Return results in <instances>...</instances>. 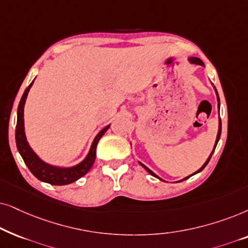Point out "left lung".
Listing matches in <instances>:
<instances>
[{
  "mask_svg": "<svg viewBox=\"0 0 248 248\" xmlns=\"http://www.w3.org/2000/svg\"><path fill=\"white\" fill-rule=\"evenodd\" d=\"M189 61H190V63H193V64H199V65H204V63H203V62H202V61H201L199 58H190V59H189ZM217 102H220V100H219V95H217ZM219 108H220V103H219ZM220 136H221V120H219V131H217V136L216 145H214V150H216V147H217V141H219V140H220ZM214 150H213V152H214ZM213 152H212V153H211V155H210V157H209V158H207V160H206V162H205V163H204V166H203L202 168H201V169H200L199 171H197V172H200V171H202V170L204 169V168H205V167H206V164H207V163H209V161H210V158H211V156H212ZM140 166H143V167L145 168V170H146L148 173H150V174H152V176H154V177H156V178H158V177L156 176V174H155V173L153 172V171H151L150 169H148V168H147V167H145V166H144V164H141L140 162ZM197 172H195V173H197ZM195 173H194V174H195ZM191 176H193V174H191ZM189 177H190V176H189ZM189 177H187V178H189ZM187 178H185V179H187ZM158 179H160V178H158ZM185 179H184V180H185ZM160 180H162V179H160Z\"/></svg>",
  "mask_w": 248,
  "mask_h": 248,
  "instance_id": "left-lung-1",
  "label": "left lung"
}]
</instances>
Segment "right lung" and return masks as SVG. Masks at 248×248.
<instances>
[{
  "label": "right lung",
  "mask_w": 248,
  "mask_h": 248,
  "mask_svg": "<svg viewBox=\"0 0 248 248\" xmlns=\"http://www.w3.org/2000/svg\"><path fill=\"white\" fill-rule=\"evenodd\" d=\"M34 82V81H32ZM26 88L24 95H22L20 103L18 107V118H16V147L20 155L24 158L26 166L31 170V172L37 178V179L44 181V183L57 185V186H62V185H68L74 183V181L78 180L79 178L85 176L91 168L93 167L95 157H96V146L98 140L103 136L105 131H107L110 126H107L104 129H102L92 144V147L90 150L87 156L82 162H80L77 166L71 168H58L49 166V164L43 162L37 155L34 153L31 146L28 145V141L26 140L25 135V127H24V107L26 98H27L28 92L31 90V85Z\"/></svg>",
  "instance_id": "1"
}]
</instances>
